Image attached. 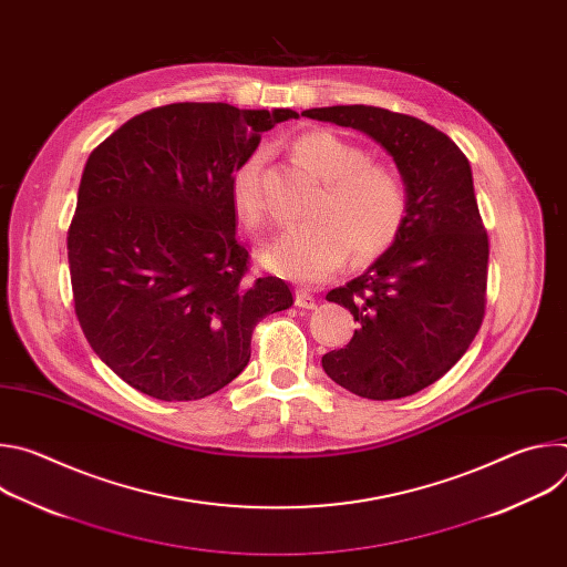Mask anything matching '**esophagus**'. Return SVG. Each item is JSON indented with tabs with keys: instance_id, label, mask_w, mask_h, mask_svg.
I'll use <instances>...</instances> for the list:
<instances>
[{
	"instance_id": "obj_1",
	"label": "esophagus",
	"mask_w": 567,
	"mask_h": 567,
	"mask_svg": "<svg viewBox=\"0 0 567 567\" xmlns=\"http://www.w3.org/2000/svg\"><path fill=\"white\" fill-rule=\"evenodd\" d=\"M296 305L302 307V309H313L316 300H313V296L307 289H298L296 291Z\"/></svg>"
}]
</instances>
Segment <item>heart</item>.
I'll use <instances>...</instances> for the list:
<instances>
[{"label":"heart","instance_id":"obj_1","mask_svg":"<svg viewBox=\"0 0 567 567\" xmlns=\"http://www.w3.org/2000/svg\"><path fill=\"white\" fill-rule=\"evenodd\" d=\"M300 164L322 182L309 217L313 221L287 228L262 251L274 274L316 285L339 271L350 251L357 262L383 256L399 237L409 215V193L401 177L385 164L328 130H309L291 141ZM265 154L241 158L228 179V199L247 228L265 221L262 193Z\"/></svg>","mask_w":567,"mask_h":567}]
</instances>
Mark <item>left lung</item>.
<instances>
[{
  "label": "left lung",
  "mask_w": 567,
  "mask_h": 567,
  "mask_svg": "<svg viewBox=\"0 0 567 567\" xmlns=\"http://www.w3.org/2000/svg\"><path fill=\"white\" fill-rule=\"evenodd\" d=\"M381 143L406 184L409 215L394 245L359 278L328 293L359 322L352 341L322 357L346 390L411 396L444 377L475 339L487 305L489 235L464 152L437 127L370 105L302 112Z\"/></svg>",
  "instance_id": "8db88e82"
}]
</instances>
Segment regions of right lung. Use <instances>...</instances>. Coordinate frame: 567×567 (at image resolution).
<instances>
[{
	"mask_svg": "<svg viewBox=\"0 0 567 567\" xmlns=\"http://www.w3.org/2000/svg\"><path fill=\"white\" fill-rule=\"evenodd\" d=\"M291 110L173 103L90 154L66 235L73 307L92 350L161 401L204 399L251 359L258 322L293 305L276 276L249 278L228 179Z\"/></svg>",
	"mask_w": 567,
	"mask_h": 567,
	"instance_id": "right-lung-1",
	"label": "right lung"
}]
</instances>
